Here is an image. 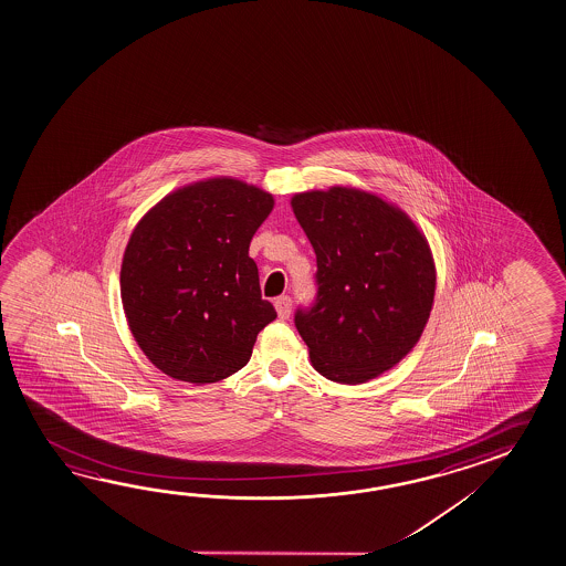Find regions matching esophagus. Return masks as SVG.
<instances>
[{"label":"esophagus","mask_w":566,"mask_h":566,"mask_svg":"<svg viewBox=\"0 0 566 566\" xmlns=\"http://www.w3.org/2000/svg\"><path fill=\"white\" fill-rule=\"evenodd\" d=\"M274 306H276L277 316L282 318V321H286L290 316V312H292V300L290 296H280L274 302Z\"/></svg>","instance_id":"esophagus-1"}]
</instances>
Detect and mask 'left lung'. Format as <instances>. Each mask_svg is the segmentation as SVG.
<instances>
[{
    "label": "left lung",
    "mask_w": 566,
    "mask_h": 566,
    "mask_svg": "<svg viewBox=\"0 0 566 566\" xmlns=\"http://www.w3.org/2000/svg\"><path fill=\"white\" fill-rule=\"evenodd\" d=\"M316 252L318 296L296 312L310 363L338 385H364L420 340L434 304L427 235L398 206L353 186L292 196Z\"/></svg>",
    "instance_id": "8db88e82"
}]
</instances>
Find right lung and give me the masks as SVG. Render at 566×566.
<instances>
[{"instance_id":"obj_1","label":"right lung","mask_w":566,"mask_h":566,"mask_svg":"<svg viewBox=\"0 0 566 566\" xmlns=\"http://www.w3.org/2000/svg\"><path fill=\"white\" fill-rule=\"evenodd\" d=\"M274 208L254 184L220 176L164 196L129 235L119 270L128 326L170 378L212 385L244 368L276 318L250 242Z\"/></svg>"}]
</instances>
